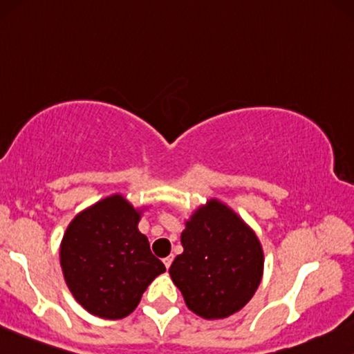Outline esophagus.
<instances>
[{
	"label": "esophagus",
	"instance_id": "34e87169",
	"mask_svg": "<svg viewBox=\"0 0 354 354\" xmlns=\"http://www.w3.org/2000/svg\"><path fill=\"white\" fill-rule=\"evenodd\" d=\"M171 262H173V255H168V257L163 259V263H165L166 269H169V266H171Z\"/></svg>",
	"mask_w": 354,
	"mask_h": 354
}]
</instances>
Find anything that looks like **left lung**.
I'll use <instances>...</instances> for the list:
<instances>
[{
    "label": "left lung",
    "mask_w": 354,
    "mask_h": 354,
    "mask_svg": "<svg viewBox=\"0 0 354 354\" xmlns=\"http://www.w3.org/2000/svg\"><path fill=\"white\" fill-rule=\"evenodd\" d=\"M181 244L169 275L191 312L219 320L244 308L263 275V250L254 229L212 198L186 221Z\"/></svg>",
    "instance_id": "left-lung-1"
}]
</instances>
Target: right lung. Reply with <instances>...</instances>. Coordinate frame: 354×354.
<instances>
[{"instance_id": "add662e5", "label": "right lung", "mask_w": 354, "mask_h": 354, "mask_svg": "<svg viewBox=\"0 0 354 354\" xmlns=\"http://www.w3.org/2000/svg\"><path fill=\"white\" fill-rule=\"evenodd\" d=\"M143 209L118 193L107 196L80 211L64 232V280L77 304L95 317H129L148 285L166 270L138 231Z\"/></svg>"}]
</instances>
